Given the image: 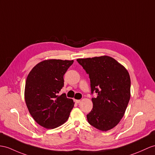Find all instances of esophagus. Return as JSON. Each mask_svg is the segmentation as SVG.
Wrapping results in <instances>:
<instances>
[{
  "label": "esophagus",
  "instance_id": "1",
  "mask_svg": "<svg viewBox=\"0 0 155 155\" xmlns=\"http://www.w3.org/2000/svg\"><path fill=\"white\" fill-rule=\"evenodd\" d=\"M74 101H75V103H77V104L80 103V102H81V101H80V100H76V99L74 100Z\"/></svg>",
  "mask_w": 155,
  "mask_h": 155
}]
</instances>
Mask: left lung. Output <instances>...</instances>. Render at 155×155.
I'll return each instance as SVG.
<instances>
[{
	"label": "left lung",
	"mask_w": 155,
	"mask_h": 155,
	"mask_svg": "<svg viewBox=\"0 0 155 155\" xmlns=\"http://www.w3.org/2000/svg\"><path fill=\"white\" fill-rule=\"evenodd\" d=\"M78 62L89 74L93 108L87 115L92 126L108 131L118 124L126 112L130 99L131 80L127 70L108 56L79 58Z\"/></svg>",
	"instance_id": "1"
}]
</instances>
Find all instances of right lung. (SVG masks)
Here are the masks:
<instances>
[{
    "label": "right lung",
    "mask_w": 155,
    "mask_h": 155,
    "mask_svg": "<svg viewBox=\"0 0 155 155\" xmlns=\"http://www.w3.org/2000/svg\"><path fill=\"white\" fill-rule=\"evenodd\" d=\"M74 60L51 59L34 66L27 77L25 101L35 121L47 129H54L68 119L74 103L65 93L59 95L64 86V75Z\"/></svg>",
    "instance_id": "1"
}]
</instances>
